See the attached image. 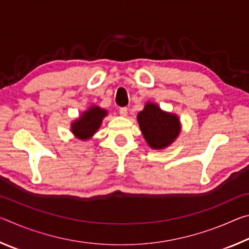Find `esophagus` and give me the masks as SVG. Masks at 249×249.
<instances>
[{
    "label": "esophagus",
    "mask_w": 249,
    "mask_h": 249,
    "mask_svg": "<svg viewBox=\"0 0 249 249\" xmlns=\"http://www.w3.org/2000/svg\"><path fill=\"white\" fill-rule=\"evenodd\" d=\"M119 112L121 116H127V107H121Z\"/></svg>",
    "instance_id": "obj_1"
}]
</instances>
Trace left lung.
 <instances>
[{
  "mask_svg": "<svg viewBox=\"0 0 249 249\" xmlns=\"http://www.w3.org/2000/svg\"><path fill=\"white\" fill-rule=\"evenodd\" d=\"M142 136L151 149L162 150L169 147L181 133V122L176 113L166 112L157 103L148 101L137 114Z\"/></svg>",
  "mask_w": 249,
  "mask_h": 249,
  "instance_id": "obj_1",
  "label": "left lung"
}]
</instances>
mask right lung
<instances>
[{
    "mask_svg": "<svg viewBox=\"0 0 249 249\" xmlns=\"http://www.w3.org/2000/svg\"><path fill=\"white\" fill-rule=\"evenodd\" d=\"M107 114V109L101 107L99 105H91L88 109L83 111L79 117L71 122V133L80 141L91 140L101 127L104 117Z\"/></svg>",
    "mask_w": 249,
    "mask_h": 249,
    "instance_id": "right-lung-1",
    "label": "right lung"
}]
</instances>
